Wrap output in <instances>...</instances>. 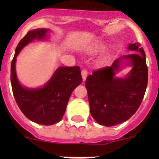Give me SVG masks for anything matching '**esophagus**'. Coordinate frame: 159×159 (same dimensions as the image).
<instances>
[{
    "label": "esophagus",
    "instance_id": "34e87169",
    "mask_svg": "<svg viewBox=\"0 0 159 159\" xmlns=\"http://www.w3.org/2000/svg\"><path fill=\"white\" fill-rule=\"evenodd\" d=\"M81 76H82L83 81H85L86 78H87L88 76V71L85 69H83L81 70Z\"/></svg>",
    "mask_w": 159,
    "mask_h": 159
}]
</instances>
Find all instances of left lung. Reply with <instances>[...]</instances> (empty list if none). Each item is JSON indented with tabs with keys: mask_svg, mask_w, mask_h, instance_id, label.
<instances>
[{
	"mask_svg": "<svg viewBox=\"0 0 159 159\" xmlns=\"http://www.w3.org/2000/svg\"><path fill=\"white\" fill-rule=\"evenodd\" d=\"M128 49L138 53L124 55L111 66L94 70L87 77L90 111L98 124L111 127L129 119L140 106L148 84L145 54L139 44H130ZM122 60L133 67L125 79L115 77Z\"/></svg>",
	"mask_w": 159,
	"mask_h": 159,
	"instance_id": "1",
	"label": "left lung"
}]
</instances>
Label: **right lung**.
Returning a JSON list of instances; mask_svg holds the SVG:
<instances>
[{
  "label": "right lung",
  "mask_w": 159,
  "mask_h": 159,
  "mask_svg": "<svg viewBox=\"0 0 159 159\" xmlns=\"http://www.w3.org/2000/svg\"><path fill=\"white\" fill-rule=\"evenodd\" d=\"M48 30L42 28L28 31L17 44L11 66V87L19 108L30 121L44 125L61 120L72 91L82 82L79 67H60L43 88L30 89L20 85L16 75V57L33 40L44 39Z\"/></svg>",
  "instance_id": "add662e5"
}]
</instances>
